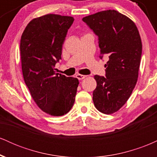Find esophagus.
<instances>
[{
    "mask_svg": "<svg viewBox=\"0 0 157 157\" xmlns=\"http://www.w3.org/2000/svg\"><path fill=\"white\" fill-rule=\"evenodd\" d=\"M87 77L86 75H80V74H77V75H76V77L78 80H82V79L86 78V77Z\"/></svg>",
    "mask_w": 157,
    "mask_h": 157,
    "instance_id": "1",
    "label": "esophagus"
}]
</instances>
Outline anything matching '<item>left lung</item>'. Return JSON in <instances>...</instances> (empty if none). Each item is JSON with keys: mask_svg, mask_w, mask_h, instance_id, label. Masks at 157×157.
<instances>
[{"mask_svg": "<svg viewBox=\"0 0 157 157\" xmlns=\"http://www.w3.org/2000/svg\"><path fill=\"white\" fill-rule=\"evenodd\" d=\"M98 36L100 58L109 56L105 77L95 75L93 91L96 109L105 114L125 105L137 82L142 40L135 23L116 10L99 12L82 18Z\"/></svg>", "mask_w": 157, "mask_h": 157, "instance_id": "obj_1", "label": "left lung"}]
</instances>
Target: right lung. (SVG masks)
I'll use <instances>...</instances> for the list:
<instances>
[{
    "label": "right lung",
    "instance_id": "right-lung-1",
    "mask_svg": "<svg viewBox=\"0 0 157 157\" xmlns=\"http://www.w3.org/2000/svg\"><path fill=\"white\" fill-rule=\"evenodd\" d=\"M73 17L48 14L28 23L21 39L25 83L37 106L48 114L67 113L75 103L79 80L55 72Z\"/></svg>",
    "mask_w": 157,
    "mask_h": 157
}]
</instances>
